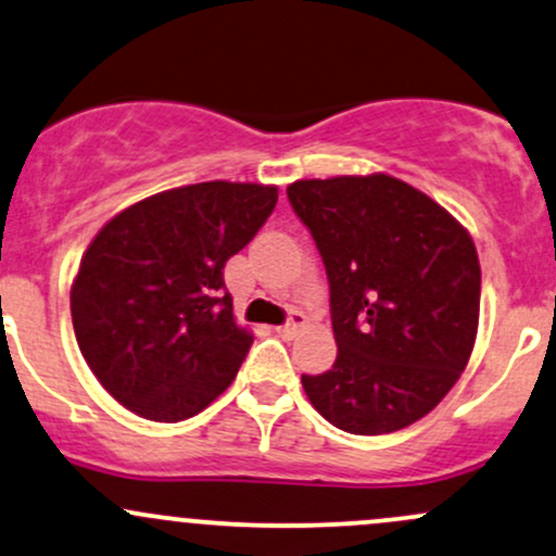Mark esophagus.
I'll list each match as a JSON object with an SVG mask.
<instances>
[{
  "instance_id": "1",
  "label": "esophagus",
  "mask_w": 556,
  "mask_h": 556,
  "mask_svg": "<svg viewBox=\"0 0 556 556\" xmlns=\"http://www.w3.org/2000/svg\"><path fill=\"white\" fill-rule=\"evenodd\" d=\"M303 327H306V316H303L301 311H290L288 321L277 327V334H282V338H295Z\"/></svg>"
}]
</instances>
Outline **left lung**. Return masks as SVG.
<instances>
[{
  "label": "left lung",
  "mask_w": 556,
  "mask_h": 556,
  "mask_svg": "<svg viewBox=\"0 0 556 556\" xmlns=\"http://www.w3.org/2000/svg\"><path fill=\"white\" fill-rule=\"evenodd\" d=\"M327 268L338 358L303 390L329 425L386 435L422 419L465 371L480 264L467 229L388 174L288 187Z\"/></svg>",
  "instance_id": "1"
}]
</instances>
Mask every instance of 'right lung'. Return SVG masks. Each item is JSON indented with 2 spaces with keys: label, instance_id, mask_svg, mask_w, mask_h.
Here are the masks:
<instances>
[{
  "label": "right lung",
  "instance_id": "add662e5",
  "mask_svg": "<svg viewBox=\"0 0 556 556\" xmlns=\"http://www.w3.org/2000/svg\"><path fill=\"white\" fill-rule=\"evenodd\" d=\"M277 194L231 181L168 189L91 240L71 316L89 369L118 404L179 422L231 386L253 334L231 314L224 264L258 235Z\"/></svg>",
  "mask_w": 556,
  "mask_h": 556
}]
</instances>
